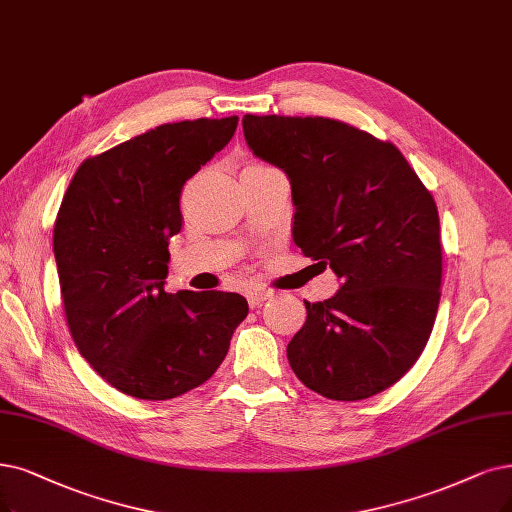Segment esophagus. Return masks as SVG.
<instances>
[{
	"mask_svg": "<svg viewBox=\"0 0 512 512\" xmlns=\"http://www.w3.org/2000/svg\"><path fill=\"white\" fill-rule=\"evenodd\" d=\"M270 297H272V291H270V289H263V287H253V289L246 291V299H249L251 308L261 306L263 301L270 299Z\"/></svg>",
	"mask_w": 512,
	"mask_h": 512,
	"instance_id": "1",
	"label": "esophagus"
}]
</instances>
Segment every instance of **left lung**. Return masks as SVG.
I'll use <instances>...</instances> for the list:
<instances>
[{
  "mask_svg": "<svg viewBox=\"0 0 512 512\" xmlns=\"http://www.w3.org/2000/svg\"><path fill=\"white\" fill-rule=\"evenodd\" d=\"M246 145L285 170L293 240L339 291L308 304L287 356L310 390L361 401L390 388L426 348L441 299L439 211L392 143L329 118H242Z\"/></svg>",
  "mask_w": 512,
  "mask_h": 512,
  "instance_id": "obj_1",
  "label": "left lung"
}]
</instances>
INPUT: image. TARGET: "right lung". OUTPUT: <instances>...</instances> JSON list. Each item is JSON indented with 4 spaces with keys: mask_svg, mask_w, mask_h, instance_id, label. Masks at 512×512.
<instances>
[{
    "mask_svg": "<svg viewBox=\"0 0 512 512\" xmlns=\"http://www.w3.org/2000/svg\"><path fill=\"white\" fill-rule=\"evenodd\" d=\"M238 116L162 124L88 158L54 223L67 325L103 380L143 401L204 384L249 314L238 293H166L183 183L234 137Z\"/></svg>",
    "mask_w": 512,
    "mask_h": 512,
    "instance_id": "add662e5",
    "label": "right lung"
}]
</instances>
